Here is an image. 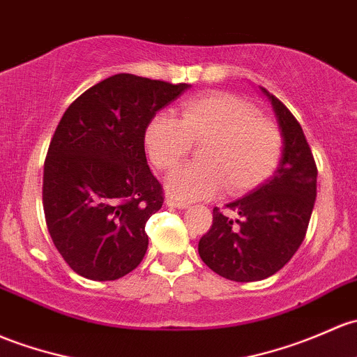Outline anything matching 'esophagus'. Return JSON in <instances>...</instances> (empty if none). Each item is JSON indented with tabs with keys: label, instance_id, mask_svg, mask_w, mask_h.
Returning a JSON list of instances; mask_svg holds the SVG:
<instances>
[{
	"label": "esophagus",
	"instance_id": "34e87169",
	"mask_svg": "<svg viewBox=\"0 0 357 357\" xmlns=\"http://www.w3.org/2000/svg\"><path fill=\"white\" fill-rule=\"evenodd\" d=\"M167 205H171V207H176V208H188V204L183 200H176V198H167Z\"/></svg>",
	"mask_w": 357,
	"mask_h": 357
}]
</instances>
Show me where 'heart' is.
<instances>
[{"label": "heart", "mask_w": 357, "mask_h": 357, "mask_svg": "<svg viewBox=\"0 0 357 357\" xmlns=\"http://www.w3.org/2000/svg\"><path fill=\"white\" fill-rule=\"evenodd\" d=\"M205 142L198 162L185 164L167 176V191L181 200H200L224 186L245 193L267 181L282 155V135L275 123L258 116L232 93H208L181 102L178 118L157 114L149 121L144 144L150 162L169 171Z\"/></svg>", "instance_id": "heart-1"}]
</instances>
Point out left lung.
Here are the masks:
<instances>
[{
	"instance_id": "8db88e82",
	"label": "left lung",
	"mask_w": 357,
	"mask_h": 357,
	"mask_svg": "<svg viewBox=\"0 0 357 357\" xmlns=\"http://www.w3.org/2000/svg\"><path fill=\"white\" fill-rule=\"evenodd\" d=\"M272 102L284 138L275 174L246 197L220 210L198 243L204 264L220 277L255 282L279 272L305 239L314 200L317 162L298 119L261 89Z\"/></svg>"
}]
</instances>
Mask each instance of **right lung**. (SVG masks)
I'll use <instances>...</instances> for the list:
<instances>
[{"instance_id": "obj_1", "label": "right lung", "mask_w": 357, "mask_h": 357, "mask_svg": "<svg viewBox=\"0 0 357 357\" xmlns=\"http://www.w3.org/2000/svg\"><path fill=\"white\" fill-rule=\"evenodd\" d=\"M188 87L118 73L63 114L44 160L43 205L56 250L78 275L116 280L144 260L145 224L164 204L144 133Z\"/></svg>"}]
</instances>
